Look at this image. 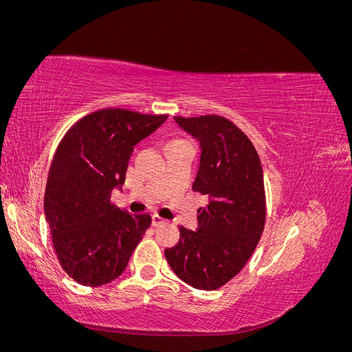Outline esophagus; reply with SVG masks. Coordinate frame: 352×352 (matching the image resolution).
Listing matches in <instances>:
<instances>
[{
    "instance_id": "esophagus-1",
    "label": "esophagus",
    "mask_w": 352,
    "mask_h": 352,
    "mask_svg": "<svg viewBox=\"0 0 352 352\" xmlns=\"http://www.w3.org/2000/svg\"><path fill=\"white\" fill-rule=\"evenodd\" d=\"M167 220L166 219H163V217H160L158 214H153V226L154 228H157V226H162V225H167Z\"/></svg>"
}]
</instances>
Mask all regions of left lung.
<instances>
[{"label": "left lung", "mask_w": 352, "mask_h": 352, "mask_svg": "<svg viewBox=\"0 0 352 352\" xmlns=\"http://www.w3.org/2000/svg\"><path fill=\"white\" fill-rule=\"evenodd\" d=\"M199 142L192 189L208 197L198 228H180L176 247L164 251L170 267L189 286L214 291L242 270L260 241L265 194L260 157L236 124L216 114L175 117Z\"/></svg>", "instance_id": "1"}]
</instances>
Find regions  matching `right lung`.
Instances as JSON below:
<instances>
[{"mask_svg": "<svg viewBox=\"0 0 352 352\" xmlns=\"http://www.w3.org/2000/svg\"><path fill=\"white\" fill-rule=\"evenodd\" d=\"M166 120V114L104 109L74 123L58 144L44 211L61 267L78 283L101 286L119 278L150 228V214H129L110 197L124 184L133 146Z\"/></svg>", "mask_w": 352, "mask_h": 352, "instance_id": "right-lung-1", "label": "right lung"}]
</instances>
